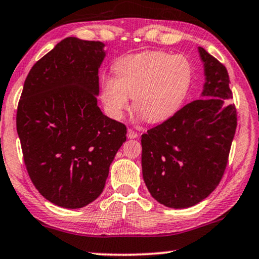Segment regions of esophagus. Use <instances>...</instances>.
I'll use <instances>...</instances> for the list:
<instances>
[{
  "label": "esophagus",
  "instance_id": "34e87169",
  "mask_svg": "<svg viewBox=\"0 0 259 259\" xmlns=\"http://www.w3.org/2000/svg\"><path fill=\"white\" fill-rule=\"evenodd\" d=\"M139 136V134L136 132H134L133 129H127V138L129 139H136Z\"/></svg>",
  "mask_w": 259,
  "mask_h": 259
}]
</instances>
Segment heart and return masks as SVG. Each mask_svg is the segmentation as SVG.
<instances>
[{"instance_id": "b5f03b06", "label": "heart", "mask_w": 259, "mask_h": 259, "mask_svg": "<svg viewBox=\"0 0 259 259\" xmlns=\"http://www.w3.org/2000/svg\"><path fill=\"white\" fill-rule=\"evenodd\" d=\"M116 79L102 78L100 99L106 112L119 119L134 108L143 119L155 124L171 118L188 95L193 65L183 54L146 51L118 59L113 65Z\"/></svg>"}]
</instances>
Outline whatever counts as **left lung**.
<instances>
[{
	"mask_svg": "<svg viewBox=\"0 0 259 259\" xmlns=\"http://www.w3.org/2000/svg\"><path fill=\"white\" fill-rule=\"evenodd\" d=\"M204 62L201 99L187 104L141 138L142 176L155 200L167 207L197 205L222 180L236 130L227 68L199 47Z\"/></svg>",
	"mask_w": 259,
	"mask_h": 259,
	"instance_id": "8db88e82",
	"label": "left lung"
}]
</instances>
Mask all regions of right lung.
<instances>
[{
    "label": "right lung",
    "mask_w": 259,
    "mask_h": 259,
    "mask_svg": "<svg viewBox=\"0 0 259 259\" xmlns=\"http://www.w3.org/2000/svg\"><path fill=\"white\" fill-rule=\"evenodd\" d=\"M99 40L67 37L33 65L17 111L25 166L53 204L80 208L101 194L126 126L98 106Z\"/></svg>",
    "instance_id": "obj_1"
}]
</instances>
